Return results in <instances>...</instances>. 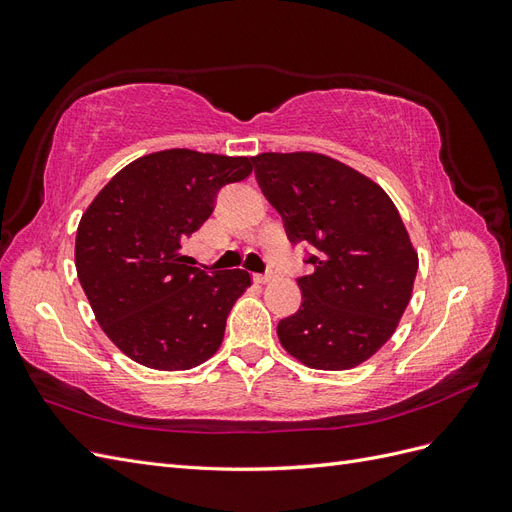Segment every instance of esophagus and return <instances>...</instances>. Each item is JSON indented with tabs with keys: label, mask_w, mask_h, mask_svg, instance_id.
Instances as JSON below:
<instances>
[{
	"label": "esophagus",
	"mask_w": 512,
	"mask_h": 512,
	"mask_svg": "<svg viewBox=\"0 0 512 512\" xmlns=\"http://www.w3.org/2000/svg\"><path fill=\"white\" fill-rule=\"evenodd\" d=\"M273 280V273H256L254 275V282L256 284H267V282H271Z\"/></svg>",
	"instance_id": "esophagus-1"
}]
</instances>
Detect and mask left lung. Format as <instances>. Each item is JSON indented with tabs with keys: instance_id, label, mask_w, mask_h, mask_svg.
I'll return each mask as SVG.
<instances>
[{
	"instance_id": "1",
	"label": "left lung",
	"mask_w": 512,
	"mask_h": 512,
	"mask_svg": "<svg viewBox=\"0 0 512 512\" xmlns=\"http://www.w3.org/2000/svg\"><path fill=\"white\" fill-rule=\"evenodd\" d=\"M262 194L292 243L307 241L314 267L299 277L303 303L277 324L294 359L342 371L374 356L404 316L418 254L393 200L359 170L314 151L258 153Z\"/></svg>"
}]
</instances>
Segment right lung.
Listing matches in <instances>:
<instances>
[{
	"mask_svg": "<svg viewBox=\"0 0 512 512\" xmlns=\"http://www.w3.org/2000/svg\"><path fill=\"white\" fill-rule=\"evenodd\" d=\"M252 168L245 156L164 149L121 168L91 200L76 230V273L102 331L132 361L181 371L218 352L252 277L190 267L181 245L224 185Z\"/></svg>",
	"mask_w": 512,
	"mask_h": 512,
	"instance_id": "add662e5",
	"label": "right lung"
}]
</instances>
